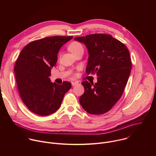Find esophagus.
I'll use <instances>...</instances> for the list:
<instances>
[{
  "mask_svg": "<svg viewBox=\"0 0 156 156\" xmlns=\"http://www.w3.org/2000/svg\"><path fill=\"white\" fill-rule=\"evenodd\" d=\"M78 84V81H72V86H76V85H77Z\"/></svg>",
  "mask_w": 156,
  "mask_h": 156,
  "instance_id": "obj_1",
  "label": "esophagus"
}]
</instances>
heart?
<instances>
[{
	"instance_id": "b5f03b06",
	"label": "heart",
	"mask_w": 156,
	"mask_h": 156,
	"mask_svg": "<svg viewBox=\"0 0 156 156\" xmlns=\"http://www.w3.org/2000/svg\"><path fill=\"white\" fill-rule=\"evenodd\" d=\"M69 50L74 55L80 51H83V47L81 43L75 41L72 42L69 46Z\"/></svg>"
}]
</instances>
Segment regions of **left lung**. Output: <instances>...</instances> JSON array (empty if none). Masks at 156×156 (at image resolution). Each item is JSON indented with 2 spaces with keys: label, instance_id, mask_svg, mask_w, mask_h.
<instances>
[{
  "label": "left lung",
  "instance_id": "8db88e82",
  "mask_svg": "<svg viewBox=\"0 0 156 156\" xmlns=\"http://www.w3.org/2000/svg\"><path fill=\"white\" fill-rule=\"evenodd\" d=\"M83 42L89 53L86 72L96 74V83H81L84 93L79 101L90 114L100 115L109 111L120 99L126 85L131 70L129 51L123 43L110 34H93L76 37Z\"/></svg>",
  "mask_w": 156,
  "mask_h": 156
}]
</instances>
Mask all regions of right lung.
Returning a JSON list of instances; mask_svg holds the SVG:
<instances>
[{
    "mask_svg": "<svg viewBox=\"0 0 156 156\" xmlns=\"http://www.w3.org/2000/svg\"><path fill=\"white\" fill-rule=\"evenodd\" d=\"M73 36H51L30 42L21 50L14 71L20 98L32 112L41 116L54 113L60 107L72 84L51 82V69L57 54Z\"/></svg>",
    "mask_w": 156,
    "mask_h": 156,
    "instance_id": "1",
    "label": "right lung"
}]
</instances>
